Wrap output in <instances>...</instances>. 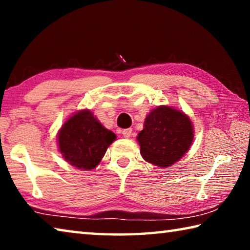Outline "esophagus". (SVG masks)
<instances>
[{
    "label": "esophagus",
    "instance_id": "34e87169",
    "mask_svg": "<svg viewBox=\"0 0 250 250\" xmlns=\"http://www.w3.org/2000/svg\"><path fill=\"white\" fill-rule=\"evenodd\" d=\"M131 134H132V129H131V128L122 130V135H124L125 139H129L131 137Z\"/></svg>",
    "mask_w": 250,
    "mask_h": 250
}]
</instances>
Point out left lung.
Wrapping results in <instances>:
<instances>
[{"mask_svg": "<svg viewBox=\"0 0 250 250\" xmlns=\"http://www.w3.org/2000/svg\"><path fill=\"white\" fill-rule=\"evenodd\" d=\"M193 138L192 121L183 111L159 105L146 116L137 140L146 162L168 167L189 150Z\"/></svg>", "mask_w": 250, "mask_h": 250, "instance_id": "obj_1", "label": "left lung"}]
</instances>
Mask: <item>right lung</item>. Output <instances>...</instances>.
<instances>
[{
    "instance_id": "add662e5",
    "label": "right lung",
    "mask_w": 250,
    "mask_h": 250,
    "mask_svg": "<svg viewBox=\"0 0 250 250\" xmlns=\"http://www.w3.org/2000/svg\"><path fill=\"white\" fill-rule=\"evenodd\" d=\"M62 158L79 170H92L100 163L116 134L105 129L90 110L84 109L67 119L57 134Z\"/></svg>"
}]
</instances>
